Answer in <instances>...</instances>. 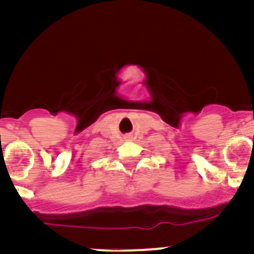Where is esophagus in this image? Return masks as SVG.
I'll return each mask as SVG.
<instances>
[{
  "label": "esophagus",
  "instance_id": "esophagus-1",
  "mask_svg": "<svg viewBox=\"0 0 254 254\" xmlns=\"http://www.w3.org/2000/svg\"><path fill=\"white\" fill-rule=\"evenodd\" d=\"M127 139H130V136H127Z\"/></svg>",
  "mask_w": 254,
  "mask_h": 254
}]
</instances>
